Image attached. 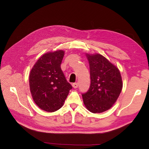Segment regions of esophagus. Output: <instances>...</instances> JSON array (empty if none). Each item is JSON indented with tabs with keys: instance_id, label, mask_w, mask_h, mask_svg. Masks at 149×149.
Returning <instances> with one entry per match:
<instances>
[{
	"instance_id": "1",
	"label": "esophagus",
	"mask_w": 149,
	"mask_h": 149,
	"mask_svg": "<svg viewBox=\"0 0 149 149\" xmlns=\"http://www.w3.org/2000/svg\"><path fill=\"white\" fill-rule=\"evenodd\" d=\"M72 86H73V88H77L78 87V83H73L72 84Z\"/></svg>"
}]
</instances>
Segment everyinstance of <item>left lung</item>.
Returning a JSON list of instances; mask_svg holds the SVG:
<instances>
[{
    "mask_svg": "<svg viewBox=\"0 0 149 149\" xmlns=\"http://www.w3.org/2000/svg\"><path fill=\"white\" fill-rule=\"evenodd\" d=\"M89 61L91 84L86 93L82 94L85 106L93 113L109 109L115 103L123 83L118 68L99 54H86Z\"/></svg>",
    "mask_w": 149,
    "mask_h": 149,
    "instance_id": "obj_1",
    "label": "left lung"
}]
</instances>
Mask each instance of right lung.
I'll return each mask as SVG.
<instances>
[{
	"mask_svg": "<svg viewBox=\"0 0 149 149\" xmlns=\"http://www.w3.org/2000/svg\"><path fill=\"white\" fill-rule=\"evenodd\" d=\"M65 52H47L36 62L29 75V87L33 100L40 109L54 112L63 106L72 86L61 68Z\"/></svg>",
	"mask_w": 149,
	"mask_h": 149,
	"instance_id": "obj_1",
	"label": "right lung"
}]
</instances>
